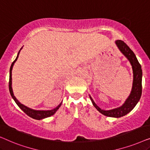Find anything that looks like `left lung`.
Returning <instances> with one entry per match:
<instances>
[{"label":"left lung","instance_id":"1","mask_svg":"<svg viewBox=\"0 0 150 150\" xmlns=\"http://www.w3.org/2000/svg\"><path fill=\"white\" fill-rule=\"evenodd\" d=\"M115 43L121 52L127 57V59L130 61L131 65H132L134 79H133L132 88L130 95L129 96L128 99L126 100L125 103L121 107L110 110H102L96 105L91 97L90 98H91L92 103L96 108V109L102 114H103L104 115L112 117H120L126 115L128 112H130L140 100L141 93H142V69H141L140 63L137 60L134 53L129 48L128 45L122 40H117Z\"/></svg>","mask_w":150,"mask_h":150}]
</instances>
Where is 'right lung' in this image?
<instances>
[{
  "instance_id": "1",
  "label": "right lung",
  "mask_w": 150,
  "mask_h": 150,
  "mask_svg": "<svg viewBox=\"0 0 150 150\" xmlns=\"http://www.w3.org/2000/svg\"><path fill=\"white\" fill-rule=\"evenodd\" d=\"M21 49H20V50H21ZM20 51L18 53L17 57H16V59H15V60H14L13 62L12 63V64L11 65V67H10L9 81V89L10 94H11V97L13 98L14 101L16 102V103L17 104V105L19 106V107L21 108V109L23 110V111L25 112V113L28 116H29V117H30L35 119V120H42V119H44V118L48 117H50L51 115H54L55 113V112H56L57 110L59 109V108L60 107L61 105V103L59 104L58 106H57V107L55 108L54 109H52V110H35L30 109V108L26 107V106L23 105V104L20 103V102L18 101L17 99H16V97L13 95V90H12V87H11V83H12V81H11V80H12V79H11V71H12V68H13V66L14 65V63H15L16 60L18 59V55H19V54H20Z\"/></svg>"
}]
</instances>
